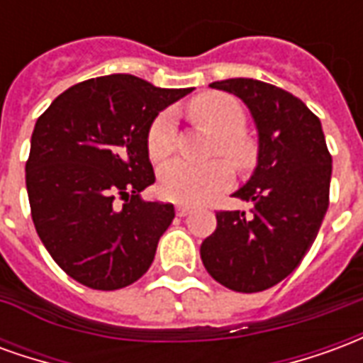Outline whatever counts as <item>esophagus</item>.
<instances>
[{"label":"esophagus","instance_id":"obj_1","mask_svg":"<svg viewBox=\"0 0 363 363\" xmlns=\"http://www.w3.org/2000/svg\"><path fill=\"white\" fill-rule=\"evenodd\" d=\"M190 212H192V208H189V206H177V216H179V218H184V216H189Z\"/></svg>","mask_w":363,"mask_h":363}]
</instances>
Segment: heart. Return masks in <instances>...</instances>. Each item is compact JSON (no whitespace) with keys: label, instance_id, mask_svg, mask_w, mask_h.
I'll return each instance as SVG.
<instances>
[{"label":"heart","instance_id":"1","mask_svg":"<svg viewBox=\"0 0 363 363\" xmlns=\"http://www.w3.org/2000/svg\"><path fill=\"white\" fill-rule=\"evenodd\" d=\"M189 112L198 124L218 134L216 155L228 157L239 171H251L259 161V145L245 134L247 111L237 96L229 93H204L192 99ZM147 153L155 165L165 163L177 151V130L173 116L161 112L147 130ZM233 169L225 159H216L206 165L173 161L159 173V194L179 204L198 206L229 189Z\"/></svg>","mask_w":363,"mask_h":363}]
</instances>
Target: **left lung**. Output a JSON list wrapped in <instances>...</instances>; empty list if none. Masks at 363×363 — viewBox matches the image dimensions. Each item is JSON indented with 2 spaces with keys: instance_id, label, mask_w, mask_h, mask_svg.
I'll return each instance as SVG.
<instances>
[{
  "instance_id": "1",
  "label": "left lung",
  "mask_w": 363,
  "mask_h": 363,
  "mask_svg": "<svg viewBox=\"0 0 363 363\" xmlns=\"http://www.w3.org/2000/svg\"><path fill=\"white\" fill-rule=\"evenodd\" d=\"M233 93L259 128V165L233 194L251 202V213L216 212L218 228L200 257L221 286L255 294L294 272L311 249L328 208L333 157L320 120L303 101L259 79L213 82Z\"/></svg>"
}]
</instances>
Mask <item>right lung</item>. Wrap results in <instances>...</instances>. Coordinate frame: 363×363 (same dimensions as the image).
<instances>
[{
    "label": "right lung",
    "instance_id": "obj_1",
    "mask_svg": "<svg viewBox=\"0 0 363 363\" xmlns=\"http://www.w3.org/2000/svg\"><path fill=\"white\" fill-rule=\"evenodd\" d=\"M190 91L104 75L64 91L36 120L25 165L33 223L83 286L126 288L151 267L174 208L140 198L155 182L145 138L159 112Z\"/></svg>",
    "mask_w": 363,
    "mask_h": 363
}]
</instances>
